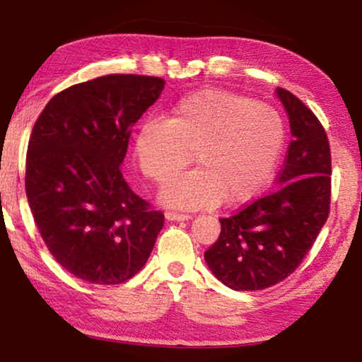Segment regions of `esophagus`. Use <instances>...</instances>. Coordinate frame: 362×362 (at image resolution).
<instances>
[{"mask_svg": "<svg viewBox=\"0 0 362 362\" xmlns=\"http://www.w3.org/2000/svg\"><path fill=\"white\" fill-rule=\"evenodd\" d=\"M164 217H166V220H169V222H185V220L192 218V216H188V214H179L173 211H168L164 214Z\"/></svg>", "mask_w": 362, "mask_h": 362, "instance_id": "1", "label": "esophagus"}]
</instances>
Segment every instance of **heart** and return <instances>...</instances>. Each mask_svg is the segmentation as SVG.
Here are the masks:
<instances>
[{"label": "heart", "instance_id": "b5f03b06", "mask_svg": "<svg viewBox=\"0 0 362 362\" xmlns=\"http://www.w3.org/2000/svg\"><path fill=\"white\" fill-rule=\"evenodd\" d=\"M279 113L267 103L222 89H201L183 97L166 119L146 118L134 137V156L142 173L163 183L193 161L198 169L169 180L159 201L196 209L235 206L267 185L284 145Z\"/></svg>", "mask_w": 362, "mask_h": 362}]
</instances>
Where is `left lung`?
Segmentation results:
<instances>
[{"mask_svg":"<svg viewBox=\"0 0 362 362\" xmlns=\"http://www.w3.org/2000/svg\"><path fill=\"white\" fill-rule=\"evenodd\" d=\"M276 97L289 118L292 142L278 175L279 188L235 216L204 260L233 291H262L286 279L302 263L326 223L330 204V148L321 122L286 89Z\"/></svg>","mask_w":362,"mask_h":362,"instance_id":"8db88e82","label":"left lung"}]
</instances>
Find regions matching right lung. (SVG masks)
<instances>
[{
    "label": "right lung",
    "instance_id": "add662e5",
    "mask_svg": "<svg viewBox=\"0 0 362 362\" xmlns=\"http://www.w3.org/2000/svg\"><path fill=\"white\" fill-rule=\"evenodd\" d=\"M164 79L107 75L54 95L36 119L25 192L49 252L93 284H121L148 260L164 216L121 174L131 127Z\"/></svg>",
    "mask_w": 362,
    "mask_h": 362
}]
</instances>
